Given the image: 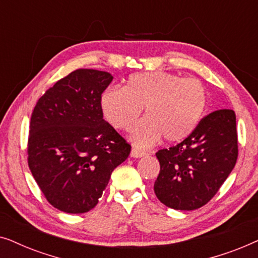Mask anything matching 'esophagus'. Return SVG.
Masks as SVG:
<instances>
[{"label":"esophagus","instance_id":"1","mask_svg":"<svg viewBox=\"0 0 258 258\" xmlns=\"http://www.w3.org/2000/svg\"><path fill=\"white\" fill-rule=\"evenodd\" d=\"M146 152L145 151H142V150H138L136 149V147H133L131 150V157L132 158H142V157H145L146 156Z\"/></svg>","mask_w":258,"mask_h":258}]
</instances>
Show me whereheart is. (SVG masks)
I'll return each mask as SVG.
<instances>
[{
  "mask_svg": "<svg viewBox=\"0 0 258 258\" xmlns=\"http://www.w3.org/2000/svg\"><path fill=\"white\" fill-rule=\"evenodd\" d=\"M208 105L204 86L169 72H145L131 75L125 87H112L101 95V108L113 127L130 130L142 114L146 118L132 130L130 139L149 147L161 137L180 142L191 135Z\"/></svg>",
  "mask_w": 258,
  "mask_h": 258,
  "instance_id": "heart-1",
  "label": "heart"
}]
</instances>
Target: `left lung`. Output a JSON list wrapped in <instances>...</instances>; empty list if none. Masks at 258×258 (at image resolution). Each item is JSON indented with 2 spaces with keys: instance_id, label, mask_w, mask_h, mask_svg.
I'll return each instance as SVG.
<instances>
[{
  "instance_id": "left-lung-1",
  "label": "left lung",
  "mask_w": 258,
  "mask_h": 258,
  "mask_svg": "<svg viewBox=\"0 0 258 258\" xmlns=\"http://www.w3.org/2000/svg\"><path fill=\"white\" fill-rule=\"evenodd\" d=\"M156 156L160 172L154 194L161 203L184 211L203 207L235 167L238 156L235 112L210 113L183 142L159 150Z\"/></svg>"
}]
</instances>
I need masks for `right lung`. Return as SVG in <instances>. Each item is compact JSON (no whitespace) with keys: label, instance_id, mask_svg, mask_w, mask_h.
I'll return each instance as SVG.
<instances>
[{"label":"right lung","instance_id":"add662e5","mask_svg":"<svg viewBox=\"0 0 258 258\" xmlns=\"http://www.w3.org/2000/svg\"><path fill=\"white\" fill-rule=\"evenodd\" d=\"M112 74L77 70L39 99L29 127L28 165L47 201L67 214L98 204L131 146L104 120L101 94Z\"/></svg>","mask_w":258,"mask_h":258}]
</instances>
